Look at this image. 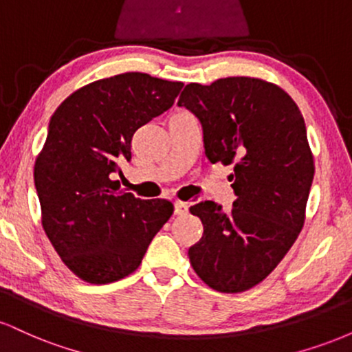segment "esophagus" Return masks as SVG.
Returning <instances> with one entry per match:
<instances>
[{"label": "esophagus", "instance_id": "obj_1", "mask_svg": "<svg viewBox=\"0 0 352 352\" xmlns=\"http://www.w3.org/2000/svg\"><path fill=\"white\" fill-rule=\"evenodd\" d=\"M187 212H188V204H185V201H180V200H177L175 204H173V213H175V215H185Z\"/></svg>", "mask_w": 352, "mask_h": 352}]
</instances>
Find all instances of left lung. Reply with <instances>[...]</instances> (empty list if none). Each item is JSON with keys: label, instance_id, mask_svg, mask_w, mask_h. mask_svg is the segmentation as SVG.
Segmentation results:
<instances>
[{"label": "left lung", "instance_id": "8db88e82", "mask_svg": "<svg viewBox=\"0 0 352 352\" xmlns=\"http://www.w3.org/2000/svg\"><path fill=\"white\" fill-rule=\"evenodd\" d=\"M179 106L199 117L210 162L235 168L228 212L210 200L190 207L204 223L190 265L212 289L246 292L276 268L305 225L314 175L305 119L288 92L248 76L187 84Z\"/></svg>", "mask_w": 352, "mask_h": 352}]
</instances>
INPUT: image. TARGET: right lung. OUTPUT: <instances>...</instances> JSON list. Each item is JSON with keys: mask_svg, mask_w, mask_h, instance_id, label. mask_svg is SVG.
Instances as JSON below:
<instances>
[{"mask_svg": "<svg viewBox=\"0 0 352 352\" xmlns=\"http://www.w3.org/2000/svg\"><path fill=\"white\" fill-rule=\"evenodd\" d=\"M184 82L124 72L79 87L60 102L36 157L41 223L63 263L91 285L139 268L173 213L168 200H140L111 173L131 160L134 132L172 107Z\"/></svg>", "mask_w": 352, "mask_h": 352, "instance_id": "1", "label": "right lung"}]
</instances>
